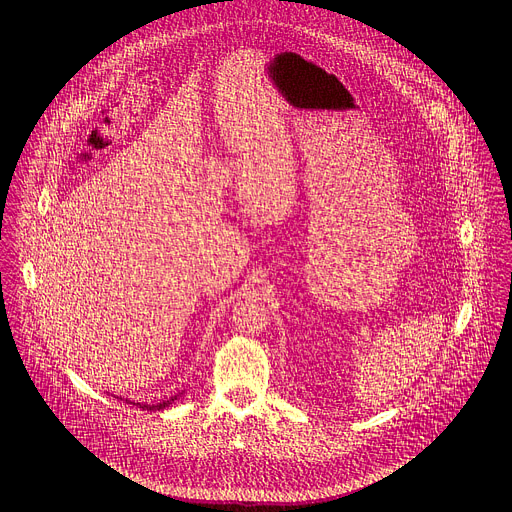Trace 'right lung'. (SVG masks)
Segmentation results:
<instances>
[{
    "label": "right lung",
    "instance_id": "add662e5",
    "mask_svg": "<svg viewBox=\"0 0 512 512\" xmlns=\"http://www.w3.org/2000/svg\"><path fill=\"white\" fill-rule=\"evenodd\" d=\"M182 395V393H180ZM180 395H174V397H170L168 401H160V403H152V405H148V403H135V401H127V403H133V405H139V409H148V411H162V409H166V407H170Z\"/></svg>",
    "mask_w": 512,
    "mask_h": 512
}]
</instances>
